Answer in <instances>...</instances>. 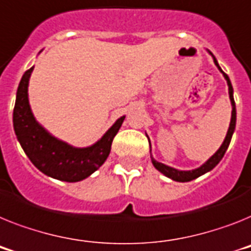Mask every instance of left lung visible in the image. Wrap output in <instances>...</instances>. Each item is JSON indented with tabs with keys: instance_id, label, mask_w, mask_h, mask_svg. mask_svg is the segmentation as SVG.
I'll list each match as a JSON object with an SVG mask.
<instances>
[{
	"instance_id": "8db88e82",
	"label": "left lung",
	"mask_w": 251,
	"mask_h": 251,
	"mask_svg": "<svg viewBox=\"0 0 251 251\" xmlns=\"http://www.w3.org/2000/svg\"><path fill=\"white\" fill-rule=\"evenodd\" d=\"M213 60H214V64H216L217 67L220 69V71L223 74L225 79L227 80V84H228L229 100H231V104H232V115H231V122H229L228 131H227V135H226V138H225V142H223V144L221 145V148L218 149V151H217L216 153H214V154L212 155V157H210L203 166H201V167L197 168V170H193V171H178V170H175V168H172V167H168V166L163 165V163H159V162L154 161V159L151 158L153 165H154V167L157 168L158 171L162 172V174L165 175V176H167V177L172 178V180H175V181L187 182V181H191V180H194V178L199 177V176H201V175H204L205 172L210 171L212 168L216 167V166L220 163V161L222 159L223 155H225V153H226L227 148H228V145H229V142H231V138H232L235 126H236V107H235V100H233L232 85H231V81H229L228 76H227V74L223 73L222 69L220 67V65H218V62H217L216 58L213 57Z\"/></svg>"
}]
</instances>
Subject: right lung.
Masks as SVG:
<instances>
[{
    "label": "right lung",
    "instance_id": "obj_1",
    "mask_svg": "<svg viewBox=\"0 0 251 251\" xmlns=\"http://www.w3.org/2000/svg\"><path fill=\"white\" fill-rule=\"evenodd\" d=\"M33 69L25 71L19 84L14 107L15 134L31 163L44 175L66 182L84 180L104 163L125 116L117 120L94 145L89 148H73L50 135L35 121L28 100L29 77Z\"/></svg>",
    "mask_w": 251,
    "mask_h": 251
}]
</instances>
